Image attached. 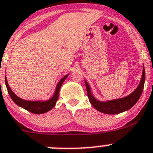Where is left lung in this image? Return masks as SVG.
I'll return each instance as SVG.
<instances>
[{"label": "left lung", "instance_id": "8db88e82", "mask_svg": "<svg viewBox=\"0 0 153 153\" xmlns=\"http://www.w3.org/2000/svg\"><path fill=\"white\" fill-rule=\"evenodd\" d=\"M144 82L145 70L143 66V72L141 82H140L138 87L132 93L128 95L127 96L124 97V98L115 100H109V101H101L97 100L92 95L90 86L86 81H85V84L86 91H87L88 98H89L91 104L99 112L105 114H109V115H115V114H119L121 112H124V111L128 110L136 104L143 92Z\"/></svg>", "mask_w": 153, "mask_h": 153}]
</instances>
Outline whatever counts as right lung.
Masks as SVG:
<instances>
[{
  "mask_svg": "<svg viewBox=\"0 0 153 153\" xmlns=\"http://www.w3.org/2000/svg\"><path fill=\"white\" fill-rule=\"evenodd\" d=\"M68 75H69V74H67L65 76L63 77L62 79H61V81L58 83L56 88H55L53 96L51 98H49V100H47V101H27V100L22 99V98L17 96V95L12 92V89H10V86H9L8 84V82H7V77H5V83L9 95H10V96L11 97L12 101H13L17 105L24 108V109H27V111L32 112V113L34 114H43L45 113V112H47L48 111L51 110V109L55 106L57 101H58L60 89H61L62 84L64 83V81H65V79L67 78Z\"/></svg>",
  "mask_w": 153,
  "mask_h": 153,
  "instance_id": "right-lung-1",
  "label": "right lung"
}]
</instances>
